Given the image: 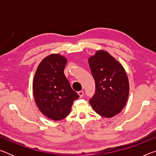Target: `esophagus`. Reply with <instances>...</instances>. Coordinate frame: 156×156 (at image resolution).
Segmentation results:
<instances>
[{
  "mask_svg": "<svg viewBox=\"0 0 156 156\" xmlns=\"http://www.w3.org/2000/svg\"><path fill=\"white\" fill-rule=\"evenodd\" d=\"M78 95H79V96H80V98H82V97H83V96H84V91L82 90V91H78Z\"/></svg>",
  "mask_w": 156,
  "mask_h": 156,
  "instance_id": "1",
  "label": "esophagus"
}]
</instances>
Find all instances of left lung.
<instances>
[{"instance_id":"8db88e82","label":"left lung","mask_w":156,"mask_h":156,"mask_svg":"<svg viewBox=\"0 0 156 156\" xmlns=\"http://www.w3.org/2000/svg\"><path fill=\"white\" fill-rule=\"evenodd\" d=\"M95 80V94L89 103L98 114L111 118L119 113L127 101L129 85L125 70L109 53L98 51L89 59Z\"/></svg>"}]
</instances>
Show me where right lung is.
Returning <instances> with one entry per match:
<instances>
[{"label":"right lung","instance_id":"add662e5","mask_svg":"<svg viewBox=\"0 0 156 156\" xmlns=\"http://www.w3.org/2000/svg\"><path fill=\"white\" fill-rule=\"evenodd\" d=\"M67 60L51 54L42 60L34 76L33 92L38 109L47 117L60 120L69 114L72 104L79 98L64 74Z\"/></svg>","mask_w":156,"mask_h":156}]
</instances>
